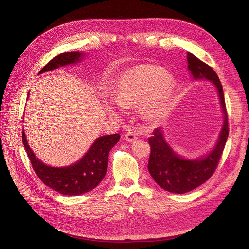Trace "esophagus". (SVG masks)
Masks as SVG:
<instances>
[{
    "instance_id": "1",
    "label": "esophagus",
    "mask_w": 249,
    "mask_h": 249,
    "mask_svg": "<svg viewBox=\"0 0 249 249\" xmlns=\"http://www.w3.org/2000/svg\"><path fill=\"white\" fill-rule=\"evenodd\" d=\"M125 139H126V141H128V142H132V141H134V140L137 139V136H136V134H134L133 132H127V133L125 134Z\"/></svg>"
}]
</instances>
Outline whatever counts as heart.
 Here are the masks:
<instances>
[{
  "instance_id": "1",
  "label": "heart",
  "mask_w": 249,
  "mask_h": 249,
  "mask_svg": "<svg viewBox=\"0 0 249 249\" xmlns=\"http://www.w3.org/2000/svg\"><path fill=\"white\" fill-rule=\"evenodd\" d=\"M176 83L172 75L156 65L140 64L125 71L112 89L113 101L123 108L143 104V112L150 119L160 118L172 99ZM108 111L116 115L112 107Z\"/></svg>"
}]
</instances>
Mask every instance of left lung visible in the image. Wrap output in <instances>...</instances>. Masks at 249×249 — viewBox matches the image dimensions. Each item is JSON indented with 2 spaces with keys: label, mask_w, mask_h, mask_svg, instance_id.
<instances>
[{
  "label": "left lung",
  "mask_w": 249,
  "mask_h": 249,
  "mask_svg": "<svg viewBox=\"0 0 249 249\" xmlns=\"http://www.w3.org/2000/svg\"><path fill=\"white\" fill-rule=\"evenodd\" d=\"M188 68L194 78H206L216 86L224 113V125L215 148L206 158L196 160H184L178 156L167 145L160 128H156L153 131V136L148 138L150 145L148 171L151 177L160 187L177 194H184L198 188L212 177L223 153L229 134L223 88L217 73L191 52L188 53Z\"/></svg>",
  "instance_id": "8db88e82"
}]
</instances>
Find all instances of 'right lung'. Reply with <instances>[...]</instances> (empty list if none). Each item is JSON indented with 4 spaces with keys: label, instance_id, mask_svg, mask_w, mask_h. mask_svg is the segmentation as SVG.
<instances>
[{
    "label": "right lung",
    "instance_id": "add662e5",
    "mask_svg": "<svg viewBox=\"0 0 249 249\" xmlns=\"http://www.w3.org/2000/svg\"><path fill=\"white\" fill-rule=\"evenodd\" d=\"M82 55L78 51L63 52L52 58L39 73L80 61ZM119 139V134L99 137L84 158L75 164L67 167H51L43 164L35 158L24 132H22L24 147L37 177L44 185L60 194L69 196L88 193L100 184L107 172L109 152Z\"/></svg>",
    "mask_w": 249,
    "mask_h": 249
}]
</instances>
